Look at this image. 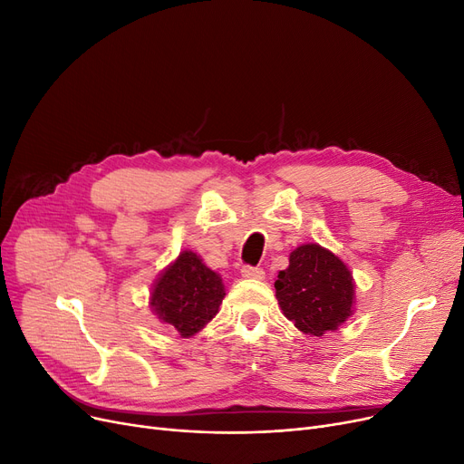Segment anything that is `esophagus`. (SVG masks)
Masks as SVG:
<instances>
[{
    "mask_svg": "<svg viewBox=\"0 0 464 464\" xmlns=\"http://www.w3.org/2000/svg\"><path fill=\"white\" fill-rule=\"evenodd\" d=\"M240 275L245 278H257V280H264L266 278V271L261 267H252V266H245L240 269Z\"/></svg>",
    "mask_w": 464,
    "mask_h": 464,
    "instance_id": "34e87169",
    "label": "esophagus"
}]
</instances>
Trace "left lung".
Listing matches in <instances>:
<instances>
[{
	"label": "left lung",
	"instance_id": "left-lung-1",
	"mask_svg": "<svg viewBox=\"0 0 464 464\" xmlns=\"http://www.w3.org/2000/svg\"><path fill=\"white\" fill-rule=\"evenodd\" d=\"M275 290L285 316L309 335L334 332L353 314V273L320 245L297 246L290 254L288 269L278 273Z\"/></svg>",
	"mask_w": 464,
	"mask_h": 464
}]
</instances>
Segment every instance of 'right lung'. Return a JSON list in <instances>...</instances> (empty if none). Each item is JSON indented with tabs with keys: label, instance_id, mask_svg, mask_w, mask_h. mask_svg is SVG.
<instances>
[{
	"label": "right lung",
	"instance_id": "right-lung-1",
	"mask_svg": "<svg viewBox=\"0 0 464 464\" xmlns=\"http://www.w3.org/2000/svg\"><path fill=\"white\" fill-rule=\"evenodd\" d=\"M224 295L221 276L195 252L184 250L155 280L150 305L178 335L191 337L216 316Z\"/></svg>",
	"mask_w": 464,
	"mask_h": 464
}]
</instances>
